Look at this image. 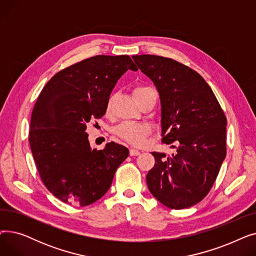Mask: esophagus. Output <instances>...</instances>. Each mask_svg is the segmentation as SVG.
<instances>
[{
	"label": "esophagus",
	"mask_w": 256,
	"mask_h": 256,
	"mask_svg": "<svg viewBox=\"0 0 256 256\" xmlns=\"http://www.w3.org/2000/svg\"><path fill=\"white\" fill-rule=\"evenodd\" d=\"M130 154L132 156H139V154H140V152L137 150L132 148V150H130Z\"/></svg>",
	"instance_id": "obj_1"
}]
</instances>
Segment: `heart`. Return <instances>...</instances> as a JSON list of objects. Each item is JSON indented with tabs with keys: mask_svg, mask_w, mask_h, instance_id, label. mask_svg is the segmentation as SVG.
<instances>
[{
	"mask_svg": "<svg viewBox=\"0 0 256 256\" xmlns=\"http://www.w3.org/2000/svg\"><path fill=\"white\" fill-rule=\"evenodd\" d=\"M147 96H156V92L150 86H138L134 89V96L136 100ZM112 100L113 98H110L106 104V112L111 110ZM115 134L128 143L139 146L145 142L146 137L150 134V128L144 124L124 122L115 128Z\"/></svg>",
	"mask_w": 256,
	"mask_h": 256,
	"instance_id": "1",
	"label": "heart"
}]
</instances>
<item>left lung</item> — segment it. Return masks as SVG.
Wrapping results in <instances>:
<instances>
[{
    "label": "left lung",
    "instance_id": "1",
    "mask_svg": "<svg viewBox=\"0 0 256 256\" xmlns=\"http://www.w3.org/2000/svg\"><path fill=\"white\" fill-rule=\"evenodd\" d=\"M132 58L160 94L163 143H176L169 156L152 152L156 163L147 186L169 208H191L208 194L225 158L226 117L204 78L190 67L154 55Z\"/></svg>",
    "mask_w": 256,
    "mask_h": 256
}]
</instances>
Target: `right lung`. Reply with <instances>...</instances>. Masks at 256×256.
<instances>
[{"mask_svg":"<svg viewBox=\"0 0 256 256\" xmlns=\"http://www.w3.org/2000/svg\"><path fill=\"white\" fill-rule=\"evenodd\" d=\"M137 66L130 56L98 55L62 70L40 92L29 142L40 178L65 204L86 206L111 186L128 150L115 142L92 150L87 124L102 118L117 80Z\"/></svg>","mask_w":256,"mask_h":256,"instance_id":"1","label":"right lung"}]
</instances>
